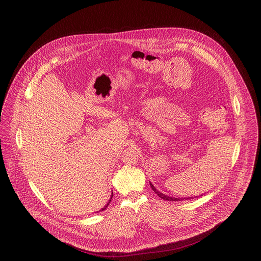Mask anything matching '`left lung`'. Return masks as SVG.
<instances>
[{
  "mask_svg": "<svg viewBox=\"0 0 261 261\" xmlns=\"http://www.w3.org/2000/svg\"><path fill=\"white\" fill-rule=\"evenodd\" d=\"M150 185H151V187H152V189H153V191L160 197V198H162V199H164V200H168V201H180V200H186V199H191V198H193V197H172V196H168V195H166V194H164V193H162V192H160V191H158L155 187H154V185L150 181ZM195 197H197V196H195Z\"/></svg>",
  "mask_w": 261,
  "mask_h": 261,
  "instance_id": "1",
  "label": "left lung"
}]
</instances>
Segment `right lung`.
Masks as SVG:
<instances>
[{"label":"right lung","mask_w":261,"mask_h":261,"mask_svg":"<svg viewBox=\"0 0 261 261\" xmlns=\"http://www.w3.org/2000/svg\"><path fill=\"white\" fill-rule=\"evenodd\" d=\"M113 196H114V193H113V192H111V195H110V198H109L108 202H107V203H106V204H105V205H104V206H103V207H102V208H101L100 211H104V210H105V208H106V207L108 206V204L110 203V201H111V198H113Z\"/></svg>","instance_id":"obj_1"}]
</instances>
